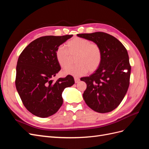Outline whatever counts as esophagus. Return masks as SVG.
I'll use <instances>...</instances> for the list:
<instances>
[{
    "label": "esophagus",
    "instance_id": "34e87169",
    "mask_svg": "<svg viewBox=\"0 0 149 149\" xmlns=\"http://www.w3.org/2000/svg\"><path fill=\"white\" fill-rule=\"evenodd\" d=\"M74 82H75V83H78L79 81H80V79L78 78L74 77Z\"/></svg>",
    "mask_w": 149,
    "mask_h": 149
}]
</instances>
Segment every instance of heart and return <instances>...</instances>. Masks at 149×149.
<instances>
[{"instance_id": "obj_1", "label": "heart", "mask_w": 149, "mask_h": 149, "mask_svg": "<svg viewBox=\"0 0 149 149\" xmlns=\"http://www.w3.org/2000/svg\"><path fill=\"white\" fill-rule=\"evenodd\" d=\"M65 47L61 45L56 52V57L58 63L63 69L69 68L71 65V56H75L77 65L64 71L65 74L74 76H83L93 73L100 66L102 60V49L98 44L91 43L89 40L75 37L70 40Z\"/></svg>"}]
</instances>
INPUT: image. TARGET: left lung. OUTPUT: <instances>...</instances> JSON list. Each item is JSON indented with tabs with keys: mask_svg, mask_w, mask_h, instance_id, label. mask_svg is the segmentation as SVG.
Here are the masks:
<instances>
[{
	"mask_svg": "<svg viewBox=\"0 0 149 149\" xmlns=\"http://www.w3.org/2000/svg\"><path fill=\"white\" fill-rule=\"evenodd\" d=\"M77 36L98 44L102 52L99 68L89 76L81 78L87 84L84 100L100 113L113 111L123 101L129 86L131 66L127 49L116 38L104 32Z\"/></svg>",
	"mask_w": 149,
	"mask_h": 149,
	"instance_id": "1",
	"label": "left lung"
}]
</instances>
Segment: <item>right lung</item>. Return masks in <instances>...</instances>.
I'll use <instances>...</instances> for the list:
<instances>
[{
  "label": "right lung",
  "instance_id": "obj_1",
  "mask_svg": "<svg viewBox=\"0 0 149 149\" xmlns=\"http://www.w3.org/2000/svg\"><path fill=\"white\" fill-rule=\"evenodd\" d=\"M73 35L44 36L31 42L20 55L16 68L15 86L24 106L31 114L47 118L63 104L62 93L74 84L68 75L53 82L61 70L56 49Z\"/></svg>",
  "mask_w": 149,
  "mask_h": 149
}]
</instances>
